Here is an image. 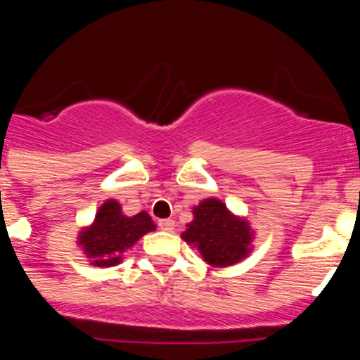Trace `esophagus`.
Masks as SVG:
<instances>
[{
    "instance_id": "esophagus-1",
    "label": "esophagus",
    "mask_w": 360,
    "mask_h": 360,
    "mask_svg": "<svg viewBox=\"0 0 360 360\" xmlns=\"http://www.w3.org/2000/svg\"><path fill=\"white\" fill-rule=\"evenodd\" d=\"M158 227L162 229V231H167L171 232L174 229V219L167 218V219H158Z\"/></svg>"
}]
</instances>
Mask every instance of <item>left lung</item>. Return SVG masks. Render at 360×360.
Segmentation results:
<instances>
[{"instance_id":"obj_1","label":"left lung","mask_w":360,"mask_h":360,"mask_svg":"<svg viewBox=\"0 0 360 360\" xmlns=\"http://www.w3.org/2000/svg\"><path fill=\"white\" fill-rule=\"evenodd\" d=\"M193 214L195 219L182 232V238L195 245L209 265H234L250 252V227L245 219L231 214L225 203L214 198L203 200Z\"/></svg>"}]
</instances>
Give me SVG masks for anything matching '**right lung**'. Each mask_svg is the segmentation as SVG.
<instances>
[{"instance_id": "obj_1", "label": "right lung", "mask_w": 360, "mask_h": 360, "mask_svg": "<svg viewBox=\"0 0 360 360\" xmlns=\"http://www.w3.org/2000/svg\"><path fill=\"white\" fill-rule=\"evenodd\" d=\"M149 231H155V224L148 212L126 216L115 200H108L95 214L94 225L81 232L79 245L95 266H111L120 263L124 250Z\"/></svg>"}]
</instances>
